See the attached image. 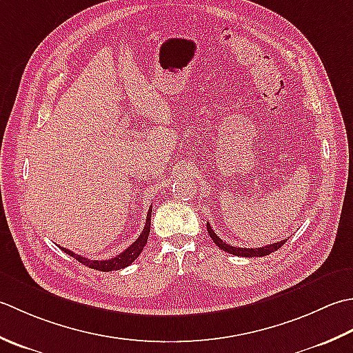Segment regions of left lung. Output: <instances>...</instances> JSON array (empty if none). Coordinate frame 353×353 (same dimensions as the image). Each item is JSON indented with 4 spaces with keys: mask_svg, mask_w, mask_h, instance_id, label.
<instances>
[{
    "mask_svg": "<svg viewBox=\"0 0 353 353\" xmlns=\"http://www.w3.org/2000/svg\"><path fill=\"white\" fill-rule=\"evenodd\" d=\"M207 232H208V234H210L213 242L216 243V245L221 250L227 251V253H230V254L242 256V257H262V256H268L271 253H274V251H277L286 242V241H280V242L270 243V245H265V247H261V248H241V247H233V245H230V243H225L216 233L213 232V228L210 227V224H207Z\"/></svg>",
    "mask_w": 353,
    "mask_h": 353,
    "instance_id": "obj_1",
    "label": "left lung"
}]
</instances>
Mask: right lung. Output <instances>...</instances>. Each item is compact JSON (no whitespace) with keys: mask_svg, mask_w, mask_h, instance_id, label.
Here are the masks:
<instances>
[{"mask_svg":"<svg viewBox=\"0 0 353 353\" xmlns=\"http://www.w3.org/2000/svg\"><path fill=\"white\" fill-rule=\"evenodd\" d=\"M150 216H152V205H150L149 212H148L145 228H143L141 234L137 237L132 245H129L123 251V253H120L116 257L106 259V261H91V259L82 257L81 254H74L73 251H70V250L63 248L61 245H59V248L63 251V253H67L71 257H74L76 261H79L82 265H85V267H88L91 270H97V271H117V270H121V268H126V267H129V265H131L135 261L137 257L140 256L143 248H145V245H146L148 237H149V232H150Z\"/></svg>","mask_w":353,"mask_h":353,"instance_id":"1","label":"right lung"}]
</instances>
